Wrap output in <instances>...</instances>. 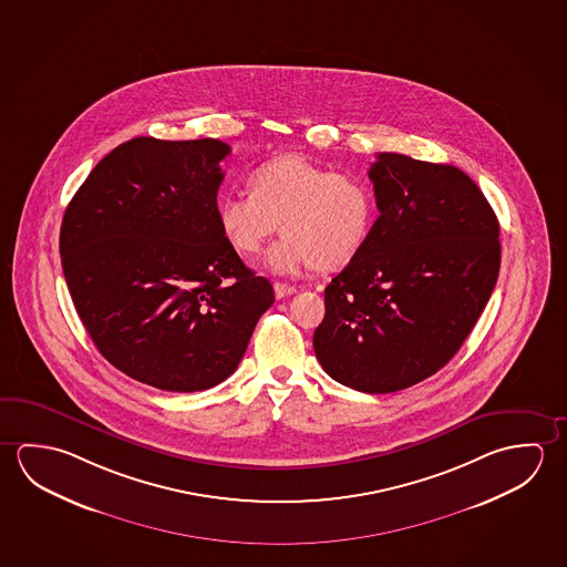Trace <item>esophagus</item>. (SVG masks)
<instances>
[{"instance_id": "esophagus-1", "label": "esophagus", "mask_w": 567, "mask_h": 567, "mask_svg": "<svg viewBox=\"0 0 567 567\" xmlns=\"http://www.w3.org/2000/svg\"><path fill=\"white\" fill-rule=\"evenodd\" d=\"M272 288H275V297L277 298L290 297V295L297 292V287H290V285H285V282H275Z\"/></svg>"}]
</instances>
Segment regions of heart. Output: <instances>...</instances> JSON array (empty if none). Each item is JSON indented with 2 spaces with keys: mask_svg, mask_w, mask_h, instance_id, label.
<instances>
[{
  "mask_svg": "<svg viewBox=\"0 0 567 567\" xmlns=\"http://www.w3.org/2000/svg\"><path fill=\"white\" fill-rule=\"evenodd\" d=\"M247 187L249 195L227 192L217 197L219 231L241 257H252L280 224L285 235L265 257L279 275L312 267L343 269L370 241L375 197L362 177L282 154L255 167Z\"/></svg>",
  "mask_w": 567,
  "mask_h": 567,
  "instance_id": "b5f03b06",
  "label": "heart"
}]
</instances>
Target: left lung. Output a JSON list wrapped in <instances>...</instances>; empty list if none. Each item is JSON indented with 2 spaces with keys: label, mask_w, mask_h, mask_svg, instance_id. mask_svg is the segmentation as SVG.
<instances>
[{
  "label": "left lung",
  "mask_w": 567,
  "mask_h": 567,
  "mask_svg": "<svg viewBox=\"0 0 567 567\" xmlns=\"http://www.w3.org/2000/svg\"><path fill=\"white\" fill-rule=\"evenodd\" d=\"M380 217L326 287L315 352L332 380L393 393L427 380L463 346L501 270V227L458 167L381 152L370 167Z\"/></svg>",
  "instance_id": "left-lung-1"
}]
</instances>
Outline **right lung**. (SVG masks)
Returning <instances> with one entry per match:
<instances>
[{"instance_id":"1","label":"right lung","mask_w":567,"mask_h":567,"mask_svg":"<svg viewBox=\"0 0 567 567\" xmlns=\"http://www.w3.org/2000/svg\"><path fill=\"white\" fill-rule=\"evenodd\" d=\"M229 152L214 138L128 140L63 215L59 249L76 315L116 370L158 390L227 380L275 302L217 225Z\"/></svg>"}]
</instances>
